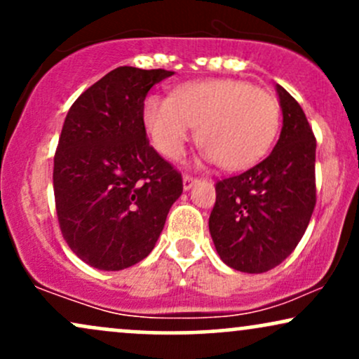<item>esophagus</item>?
Wrapping results in <instances>:
<instances>
[{"mask_svg":"<svg viewBox=\"0 0 359 359\" xmlns=\"http://www.w3.org/2000/svg\"><path fill=\"white\" fill-rule=\"evenodd\" d=\"M197 180H199V179H197V177H192V175H184L182 182H184V189H185V191H189V189H191L192 185L197 182Z\"/></svg>","mask_w":359,"mask_h":359,"instance_id":"34e87169","label":"esophagus"}]
</instances>
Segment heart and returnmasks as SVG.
Wrapping results in <instances>:
<instances>
[{
	"instance_id": "1",
	"label": "heart",
	"mask_w": 359,
	"mask_h": 359,
	"mask_svg": "<svg viewBox=\"0 0 359 359\" xmlns=\"http://www.w3.org/2000/svg\"><path fill=\"white\" fill-rule=\"evenodd\" d=\"M145 125L155 147L168 158L182 155L201 126L208 156L224 168H246L269 151L278 130L273 94L233 79L197 81L174 96L145 101Z\"/></svg>"
}]
</instances>
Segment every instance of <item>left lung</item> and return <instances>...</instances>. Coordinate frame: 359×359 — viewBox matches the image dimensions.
Instances as JSON below:
<instances>
[{
	"label": "left lung",
	"instance_id": "obj_1",
	"mask_svg": "<svg viewBox=\"0 0 359 359\" xmlns=\"http://www.w3.org/2000/svg\"><path fill=\"white\" fill-rule=\"evenodd\" d=\"M283 126L271 154L216 182L209 231L222 262L263 273L285 259L306 233L316 208V137L306 113L277 86Z\"/></svg>",
	"mask_w": 359,
	"mask_h": 359
}]
</instances>
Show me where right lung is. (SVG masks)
<instances>
[{"label": "right lung", "mask_w": 359, "mask_h": 359, "mask_svg": "<svg viewBox=\"0 0 359 359\" xmlns=\"http://www.w3.org/2000/svg\"><path fill=\"white\" fill-rule=\"evenodd\" d=\"M170 71L114 69L74 101L53 156V194L62 236L82 262L116 271L154 250L180 172L147 138L145 97Z\"/></svg>", "instance_id": "right-lung-1"}]
</instances>
